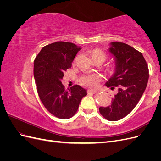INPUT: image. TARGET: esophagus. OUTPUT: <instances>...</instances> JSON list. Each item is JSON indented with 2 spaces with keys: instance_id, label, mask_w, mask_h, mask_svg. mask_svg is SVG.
Listing matches in <instances>:
<instances>
[{
  "instance_id": "obj_1",
  "label": "esophagus",
  "mask_w": 161,
  "mask_h": 161,
  "mask_svg": "<svg viewBox=\"0 0 161 161\" xmlns=\"http://www.w3.org/2000/svg\"><path fill=\"white\" fill-rule=\"evenodd\" d=\"M97 92V91L95 90H89L88 91V93H92V94H95Z\"/></svg>"
}]
</instances>
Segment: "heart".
I'll return each instance as SVG.
<instances>
[{"label":"heart","mask_w":161,"mask_h":161,"mask_svg":"<svg viewBox=\"0 0 161 161\" xmlns=\"http://www.w3.org/2000/svg\"><path fill=\"white\" fill-rule=\"evenodd\" d=\"M101 56L103 57L104 59H105L106 58L105 53H104V52L99 49H97L92 51L91 53V56ZM100 80L101 76L99 74H97V73L83 76L80 79V82L82 85L90 87V88H95V87L98 86Z\"/></svg>","instance_id":"1"}]
</instances>
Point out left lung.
<instances>
[{
	"mask_svg": "<svg viewBox=\"0 0 161 161\" xmlns=\"http://www.w3.org/2000/svg\"><path fill=\"white\" fill-rule=\"evenodd\" d=\"M109 52L115 60V72L105 85L118 93L112 98L111 104L100 107L99 112L109 121L124 118L138 104L147 86L148 68L142 53L122 42H112Z\"/></svg>",
	"mask_w": 161,
	"mask_h": 161,
	"instance_id": "left-lung-1",
	"label": "left lung"
}]
</instances>
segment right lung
<instances>
[{"label":"right lung","mask_w":161,"mask_h":161,"mask_svg":"<svg viewBox=\"0 0 161 161\" xmlns=\"http://www.w3.org/2000/svg\"><path fill=\"white\" fill-rule=\"evenodd\" d=\"M81 47L75 43L57 42L43 47L34 60L33 75L39 97L47 110L60 119H69L79 108L86 91L74 85L67 91L62 84L64 72L72 66Z\"/></svg>","instance_id":"right-lung-1"}]
</instances>
